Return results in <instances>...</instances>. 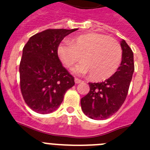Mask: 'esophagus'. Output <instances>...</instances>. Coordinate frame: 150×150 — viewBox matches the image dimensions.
Wrapping results in <instances>:
<instances>
[{"mask_svg": "<svg viewBox=\"0 0 150 150\" xmlns=\"http://www.w3.org/2000/svg\"><path fill=\"white\" fill-rule=\"evenodd\" d=\"M81 82H82V80L79 79H75V82L76 84H79V83H80Z\"/></svg>", "mask_w": 150, "mask_h": 150, "instance_id": "1", "label": "esophagus"}]
</instances>
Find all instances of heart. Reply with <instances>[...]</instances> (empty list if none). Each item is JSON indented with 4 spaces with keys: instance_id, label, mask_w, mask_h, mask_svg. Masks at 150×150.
<instances>
[{
    "instance_id": "heart-1",
    "label": "heart",
    "mask_w": 150,
    "mask_h": 150,
    "mask_svg": "<svg viewBox=\"0 0 150 150\" xmlns=\"http://www.w3.org/2000/svg\"><path fill=\"white\" fill-rule=\"evenodd\" d=\"M59 59L65 67L71 68L78 61H82L73 68L77 75L91 74L96 81L105 80L113 75L122 58V50L114 38L100 33H86L64 41L57 47Z\"/></svg>"
}]
</instances>
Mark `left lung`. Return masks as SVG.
Returning a JSON list of instances; mask_svg holds the SVG:
<instances>
[{
	"instance_id": "1",
	"label": "left lung",
	"mask_w": 150,
	"mask_h": 150,
	"mask_svg": "<svg viewBox=\"0 0 150 150\" xmlns=\"http://www.w3.org/2000/svg\"><path fill=\"white\" fill-rule=\"evenodd\" d=\"M122 59L117 71L102 82H89V92L81 99L86 116L95 120L107 119L115 114L125 102L135 70L133 52L125 41H121Z\"/></svg>"
}]
</instances>
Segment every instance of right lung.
<instances>
[{"instance_id":"obj_1","label":"right lung","mask_w":150,"mask_h":150,"mask_svg":"<svg viewBox=\"0 0 150 150\" xmlns=\"http://www.w3.org/2000/svg\"><path fill=\"white\" fill-rule=\"evenodd\" d=\"M77 29H47L29 38L22 50L20 87L26 104L39 114L56 110L66 91L75 85L64 68L57 49L62 40Z\"/></svg>"}]
</instances>
